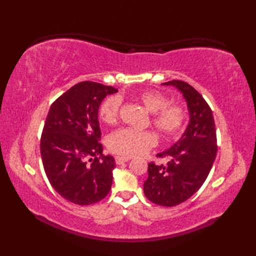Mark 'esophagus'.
<instances>
[{
	"label": "esophagus",
	"instance_id": "obj_1",
	"mask_svg": "<svg viewBox=\"0 0 256 256\" xmlns=\"http://www.w3.org/2000/svg\"><path fill=\"white\" fill-rule=\"evenodd\" d=\"M131 158L132 157H128V156H116V162L118 165H121L123 162H128Z\"/></svg>",
	"mask_w": 256,
	"mask_h": 256
}]
</instances>
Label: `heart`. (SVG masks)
<instances>
[{
    "mask_svg": "<svg viewBox=\"0 0 256 256\" xmlns=\"http://www.w3.org/2000/svg\"><path fill=\"white\" fill-rule=\"evenodd\" d=\"M138 100L150 112L153 113V124L166 136H174L182 131L186 121V111L180 106L170 104V99L158 91H143ZM121 100L110 96L102 102L99 110L101 120L106 124L116 122ZM156 135L150 131L132 128H123L113 132L108 140L112 152L124 156H134L145 153L156 144Z\"/></svg>",
    "mask_w": 256,
    "mask_h": 256,
    "instance_id": "heart-1",
    "label": "heart"
}]
</instances>
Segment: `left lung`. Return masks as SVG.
Instances as JSON below:
<instances>
[{"label": "left lung", "mask_w": 256, "mask_h": 256, "mask_svg": "<svg viewBox=\"0 0 256 256\" xmlns=\"http://www.w3.org/2000/svg\"><path fill=\"white\" fill-rule=\"evenodd\" d=\"M180 91L187 103L189 123L182 138L157 157H167V165L148 164L144 194L152 202L174 206L198 192L208 177L216 156V133L212 111L199 92L184 81L162 84Z\"/></svg>", "instance_id": "left-lung-1"}]
</instances>
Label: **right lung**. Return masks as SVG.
I'll use <instances>...</instances> for the list:
<instances>
[{
	"label": "right lung",
	"mask_w": 256,
	"mask_h": 256,
	"mask_svg": "<svg viewBox=\"0 0 256 256\" xmlns=\"http://www.w3.org/2000/svg\"><path fill=\"white\" fill-rule=\"evenodd\" d=\"M116 92L84 81L59 96L48 112L40 138L42 165L52 188L72 204H96L111 189L116 160L102 154L98 112L103 99Z\"/></svg>",
	"instance_id": "1"
}]
</instances>
